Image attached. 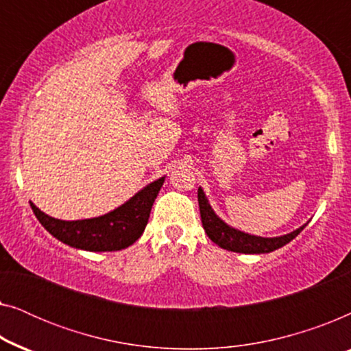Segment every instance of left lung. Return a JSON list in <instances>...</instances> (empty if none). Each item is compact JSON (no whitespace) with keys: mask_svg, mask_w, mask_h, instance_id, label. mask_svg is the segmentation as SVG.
<instances>
[{"mask_svg":"<svg viewBox=\"0 0 351 351\" xmlns=\"http://www.w3.org/2000/svg\"><path fill=\"white\" fill-rule=\"evenodd\" d=\"M198 203H199V213H201V222L203 227L210 238V241H214L217 246L232 252H241V254H267L280 249L292 241L302 230L306 227L302 225L300 228L294 230V232L282 234V237L276 238H262L256 237V234H249L239 230L230 227L214 213V209L210 208L208 198H206L203 189H198Z\"/></svg>","mask_w":351,"mask_h":351,"instance_id":"left-lung-1","label":"left lung"}]
</instances>
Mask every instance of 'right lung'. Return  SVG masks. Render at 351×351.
Instances as JSON below:
<instances>
[{"mask_svg": "<svg viewBox=\"0 0 351 351\" xmlns=\"http://www.w3.org/2000/svg\"><path fill=\"white\" fill-rule=\"evenodd\" d=\"M165 177L158 179L132 196L112 213L94 219L60 220L47 215L30 201V206L40 223L59 241L71 247L93 252L121 251L141 238L150 217Z\"/></svg>", "mask_w": 351, "mask_h": 351, "instance_id": "add662e5", "label": "right lung"}]
</instances>
